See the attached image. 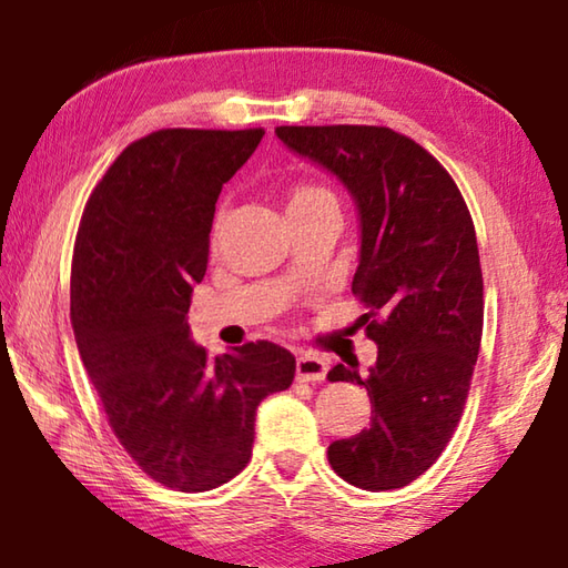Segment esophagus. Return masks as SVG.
<instances>
[{
    "mask_svg": "<svg viewBox=\"0 0 568 568\" xmlns=\"http://www.w3.org/2000/svg\"><path fill=\"white\" fill-rule=\"evenodd\" d=\"M295 376L303 383L325 381V376H328V363L318 358V355L303 353V355H297V361H295Z\"/></svg>",
    "mask_w": 568,
    "mask_h": 568,
    "instance_id": "34e87169",
    "label": "esophagus"
}]
</instances>
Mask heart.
I'll return each instance as SVG.
<instances>
[{
    "label": "heart",
    "instance_id": "heart-1",
    "mask_svg": "<svg viewBox=\"0 0 568 568\" xmlns=\"http://www.w3.org/2000/svg\"><path fill=\"white\" fill-rule=\"evenodd\" d=\"M321 205H338L335 203V195L333 192L318 185V182H295L287 190V215L293 213H305V210H313V207H321Z\"/></svg>",
    "mask_w": 568,
    "mask_h": 568
}]
</instances>
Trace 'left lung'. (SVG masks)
I'll use <instances>...</instances> for the list:
<instances>
[{"mask_svg":"<svg viewBox=\"0 0 568 568\" xmlns=\"http://www.w3.org/2000/svg\"><path fill=\"white\" fill-rule=\"evenodd\" d=\"M283 145L338 178L358 205L353 295L368 307L378 361L365 378L343 363L328 381L368 390L371 426L333 440L343 480L390 491L436 464L464 413L484 333L474 220L446 168L406 134L376 124L275 128Z\"/></svg>","mask_w":568,"mask_h":568,"instance_id":"8db88e82","label":"left lung"}]
</instances>
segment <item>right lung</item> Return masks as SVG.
<instances>
[{
    "label": "right lung",
    "instance_id": "right-lung-1",
    "mask_svg": "<svg viewBox=\"0 0 568 568\" xmlns=\"http://www.w3.org/2000/svg\"><path fill=\"white\" fill-rule=\"evenodd\" d=\"M265 130H158L120 152L74 240L70 318L110 428L158 484L200 494L253 456L255 410L295 376L291 351L245 343L210 358L190 341L220 190Z\"/></svg>",
    "mask_w": 568,
    "mask_h": 568
}]
</instances>
